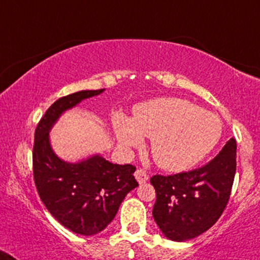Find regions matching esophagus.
Returning a JSON list of instances; mask_svg holds the SVG:
<instances>
[{"mask_svg":"<svg viewBox=\"0 0 260 260\" xmlns=\"http://www.w3.org/2000/svg\"><path fill=\"white\" fill-rule=\"evenodd\" d=\"M134 176H136L137 181L139 183H144V182L149 181V175H147V173L145 172V170L141 169V168L136 170V173H134Z\"/></svg>","mask_w":260,"mask_h":260,"instance_id":"1","label":"esophagus"}]
</instances>
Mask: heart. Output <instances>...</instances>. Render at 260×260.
<instances>
[{
	"label": "heart",
	"mask_w": 260,
	"mask_h": 260,
	"mask_svg": "<svg viewBox=\"0 0 260 260\" xmlns=\"http://www.w3.org/2000/svg\"><path fill=\"white\" fill-rule=\"evenodd\" d=\"M114 129L123 149L140 146L151 138V153L160 168L182 172L199 163L217 145L222 123L215 114L175 97H163L137 106L133 119L114 116Z\"/></svg>",
	"instance_id": "heart-1"
}]
</instances>
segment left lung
Here are the masks:
<instances>
[{"instance_id": "1", "label": "left lung", "mask_w": 260, "mask_h": 260, "mask_svg": "<svg viewBox=\"0 0 260 260\" xmlns=\"http://www.w3.org/2000/svg\"><path fill=\"white\" fill-rule=\"evenodd\" d=\"M235 170L236 141L232 138L202 168L151 177L156 189L152 215L163 234L186 241L211 228L231 198Z\"/></svg>"}]
</instances>
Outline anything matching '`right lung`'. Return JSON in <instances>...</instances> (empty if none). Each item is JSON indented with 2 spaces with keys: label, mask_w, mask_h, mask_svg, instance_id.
I'll return each instance as SVG.
<instances>
[{
  "label": "right lung",
  "mask_w": 260,
  "mask_h": 260,
  "mask_svg": "<svg viewBox=\"0 0 260 260\" xmlns=\"http://www.w3.org/2000/svg\"><path fill=\"white\" fill-rule=\"evenodd\" d=\"M103 91L58 98L38 122L32 151L36 188L45 208L66 228L86 236L103 231L127 193L138 186L136 167L113 164L98 154L75 164L63 162L51 150L49 131L63 111Z\"/></svg>",
  "instance_id": "add662e5"
}]
</instances>
